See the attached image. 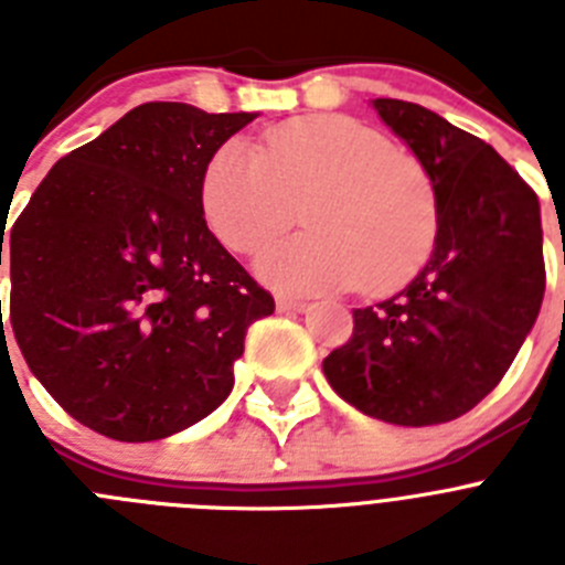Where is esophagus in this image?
I'll list each match as a JSON object with an SVG mask.
<instances>
[{
	"label": "esophagus",
	"mask_w": 565,
	"mask_h": 565,
	"mask_svg": "<svg viewBox=\"0 0 565 565\" xmlns=\"http://www.w3.org/2000/svg\"><path fill=\"white\" fill-rule=\"evenodd\" d=\"M308 308V302L291 297H277V311L279 313H302Z\"/></svg>",
	"instance_id": "1"
}]
</instances>
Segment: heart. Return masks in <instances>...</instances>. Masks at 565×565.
<instances>
[{
    "instance_id": "heart-1",
    "label": "heart",
    "mask_w": 565,
    "mask_h": 565,
    "mask_svg": "<svg viewBox=\"0 0 565 565\" xmlns=\"http://www.w3.org/2000/svg\"><path fill=\"white\" fill-rule=\"evenodd\" d=\"M198 198L209 232L243 257L286 234L302 206L311 232L259 259V277L279 291H393L436 237L422 163L348 115H299L268 129L257 149L226 141L203 167Z\"/></svg>"
}]
</instances>
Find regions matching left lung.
<instances>
[{
    "label": "left lung",
    "mask_w": 565,
    "mask_h": 565,
    "mask_svg": "<svg viewBox=\"0 0 565 565\" xmlns=\"http://www.w3.org/2000/svg\"><path fill=\"white\" fill-rule=\"evenodd\" d=\"M436 192V246L411 286L353 311L322 362L364 416L402 427L452 422L498 387L546 291L535 189L476 135L398 98H376Z\"/></svg>",
    "instance_id": "obj_1"
}]
</instances>
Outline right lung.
I'll list each match as a JSON object with an SVG mask.
<instances>
[{
	"label": "right lung",
	"mask_w": 565,
	"mask_h": 565,
	"mask_svg": "<svg viewBox=\"0 0 565 565\" xmlns=\"http://www.w3.org/2000/svg\"><path fill=\"white\" fill-rule=\"evenodd\" d=\"M248 121L141 104L64 154L13 223L8 322L33 376L89 430L154 441L206 418L232 393L248 326L274 313L198 198L212 152Z\"/></svg>",
	"instance_id": "obj_1"
}]
</instances>
